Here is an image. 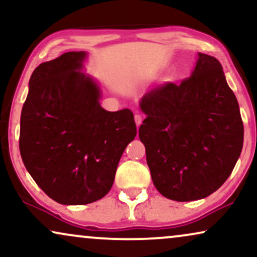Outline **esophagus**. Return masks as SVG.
Here are the masks:
<instances>
[{
	"label": "esophagus",
	"instance_id": "1",
	"mask_svg": "<svg viewBox=\"0 0 257 257\" xmlns=\"http://www.w3.org/2000/svg\"><path fill=\"white\" fill-rule=\"evenodd\" d=\"M142 119H144V117H142V115H140V113H136L135 115V123L136 125L140 126V124L142 123Z\"/></svg>",
	"mask_w": 257,
	"mask_h": 257
}]
</instances>
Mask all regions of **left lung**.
<instances>
[{
  "mask_svg": "<svg viewBox=\"0 0 257 257\" xmlns=\"http://www.w3.org/2000/svg\"><path fill=\"white\" fill-rule=\"evenodd\" d=\"M140 109L147 117L139 138L162 196L198 200L225 183L241 155L244 129L238 102L215 57L198 53L187 79L148 91Z\"/></svg>",
  "mask_w": 257,
  "mask_h": 257,
  "instance_id": "obj_1",
  "label": "left lung"
}]
</instances>
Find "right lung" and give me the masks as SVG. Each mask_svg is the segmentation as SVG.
Here are the masks:
<instances>
[{
  "mask_svg": "<svg viewBox=\"0 0 257 257\" xmlns=\"http://www.w3.org/2000/svg\"><path fill=\"white\" fill-rule=\"evenodd\" d=\"M87 52L39 65L20 119L25 167L48 197L84 205L109 192L123 152L136 136L131 109L106 111L102 90L84 72Z\"/></svg>",
  "mask_w": 257,
  "mask_h": 257,
  "instance_id": "right-lung-1",
  "label": "right lung"
}]
</instances>
